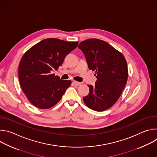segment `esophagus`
<instances>
[{
	"instance_id": "34e87169",
	"label": "esophagus",
	"mask_w": 157,
	"mask_h": 157,
	"mask_svg": "<svg viewBox=\"0 0 157 157\" xmlns=\"http://www.w3.org/2000/svg\"><path fill=\"white\" fill-rule=\"evenodd\" d=\"M73 82H74L76 85H78V86H79V85H81V84H82V82H78V81H73Z\"/></svg>"
}]
</instances>
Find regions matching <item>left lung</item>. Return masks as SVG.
Listing matches in <instances>:
<instances>
[{
  "mask_svg": "<svg viewBox=\"0 0 157 157\" xmlns=\"http://www.w3.org/2000/svg\"><path fill=\"white\" fill-rule=\"evenodd\" d=\"M78 48L86 57L89 69L96 71L97 78L95 85H87L89 93L83 101L94 110H105L116 102L126 85V59L110 44L96 38L82 41Z\"/></svg>",
  "mask_w": 157,
  "mask_h": 157,
  "instance_id": "8db88e82",
  "label": "left lung"
}]
</instances>
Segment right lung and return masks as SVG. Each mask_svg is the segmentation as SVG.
Returning a JSON list of instances; mask_svg holds the SVG:
<instances>
[{"label": "right lung", "instance_id": "right-lung-1", "mask_svg": "<svg viewBox=\"0 0 157 157\" xmlns=\"http://www.w3.org/2000/svg\"><path fill=\"white\" fill-rule=\"evenodd\" d=\"M78 41L47 38L35 44L22 56L18 67L21 87L34 106L47 109L61 99L70 80H62L53 73L66 56L75 50Z\"/></svg>", "mask_w": 157, "mask_h": 157}]
</instances>
